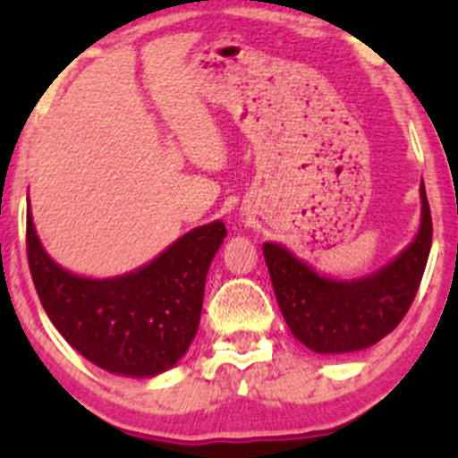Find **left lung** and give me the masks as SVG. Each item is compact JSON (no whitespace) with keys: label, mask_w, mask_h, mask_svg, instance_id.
<instances>
[{"label":"left lung","mask_w":458,"mask_h":458,"mask_svg":"<svg viewBox=\"0 0 458 458\" xmlns=\"http://www.w3.org/2000/svg\"><path fill=\"white\" fill-rule=\"evenodd\" d=\"M418 236L390 265L357 280H331L295 259L286 247L265 243V262L277 306L293 335L317 353H353L386 338L411 308L427 269L433 219L424 182Z\"/></svg>","instance_id":"left-lung-1"}]
</instances>
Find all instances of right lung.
Masks as SVG:
<instances>
[{
  "mask_svg": "<svg viewBox=\"0 0 458 458\" xmlns=\"http://www.w3.org/2000/svg\"><path fill=\"white\" fill-rule=\"evenodd\" d=\"M224 239L222 222L199 225L141 269L90 280L47 256L28 211L30 271L47 317L72 349L114 375L155 377L187 353Z\"/></svg>",
  "mask_w": 458,
  "mask_h": 458,
  "instance_id": "1",
  "label": "right lung"
}]
</instances>
